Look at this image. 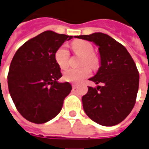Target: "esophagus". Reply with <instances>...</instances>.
Segmentation results:
<instances>
[{
    "instance_id": "1",
    "label": "esophagus",
    "mask_w": 149,
    "mask_h": 149,
    "mask_svg": "<svg viewBox=\"0 0 149 149\" xmlns=\"http://www.w3.org/2000/svg\"><path fill=\"white\" fill-rule=\"evenodd\" d=\"M72 88H73L74 89H77V88H78V86H77V85H75V84H73V85H72Z\"/></svg>"
}]
</instances>
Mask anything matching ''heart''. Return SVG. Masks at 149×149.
Listing matches in <instances>:
<instances>
[{"label": "heart", "mask_w": 149, "mask_h": 149, "mask_svg": "<svg viewBox=\"0 0 149 149\" xmlns=\"http://www.w3.org/2000/svg\"><path fill=\"white\" fill-rule=\"evenodd\" d=\"M71 49L77 55L83 56L81 65H88L91 68H96L97 59L93 55V46L89 42L83 40H76L71 43ZM70 54L65 46H61L55 52V60L60 68L64 69L69 64ZM91 74V70L88 67L81 68H69L63 72L65 81L72 83H80L84 79L88 78Z\"/></svg>", "instance_id": "heart-1"}]
</instances>
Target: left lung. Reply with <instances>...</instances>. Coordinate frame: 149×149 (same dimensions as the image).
Masks as SVG:
<instances>
[{"label":"left lung","mask_w":149,"mask_h":149,"mask_svg":"<svg viewBox=\"0 0 149 149\" xmlns=\"http://www.w3.org/2000/svg\"><path fill=\"white\" fill-rule=\"evenodd\" d=\"M75 38L93 41L99 47L100 67L90 81L102 86L88 87L82 97L85 112L104 126L120 123L134 107L139 87V73L126 49L108 34L94 33Z\"/></svg>","instance_id":"1"}]
</instances>
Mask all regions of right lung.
Segmentation results:
<instances>
[{
	"instance_id": "1",
	"label": "right lung",
	"mask_w": 149,
	"mask_h": 149,
	"mask_svg": "<svg viewBox=\"0 0 149 149\" xmlns=\"http://www.w3.org/2000/svg\"><path fill=\"white\" fill-rule=\"evenodd\" d=\"M72 38L45 31L25 42L12 58L8 74V90L18 111L28 121L45 123L62 109L72 87L69 82H58L62 74L55 52Z\"/></svg>"
}]
</instances>
